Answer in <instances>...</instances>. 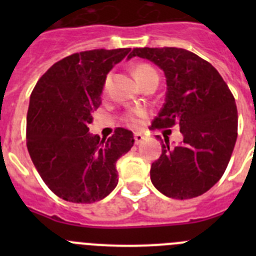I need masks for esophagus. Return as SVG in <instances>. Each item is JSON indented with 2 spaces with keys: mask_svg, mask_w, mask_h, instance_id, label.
Masks as SVG:
<instances>
[{
  "mask_svg": "<svg viewBox=\"0 0 256 256\" xmlns=\"http://www.w3.org/2000/svg\"><path fill=\"white\" fill-rule=\"evenodd\" d=\"M144 140V136L142 134V133H140V132L134 133V142H136V144H141Z\"/></svg>",
  "mask_w": 256,
  "mask_h": 256,
  "instance_id": "esophagus-1",
  "label": "esophagus"
}]
</instances>
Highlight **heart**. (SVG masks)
<instances>
[{"mask_svg":"<svg viewBox=\"0 0 256 256\" xmlns=\"http://www.w3.org/2000/svg\"><path fill=\"white\" fill-rule=\"evenodd\" d=\"M133 76L134 78L137 79V82L140 84L144 82V80H148V78L151 76H158V73H156V70L154 69L152 66L148 64H137L134 68H133ZM144 112L142 110H134V112H130L126 114V120L130 124V126H138L140 123V118L144 116Z\"/></svg>","mask_w":256,"mask_h":256,"instance_id":"b5f03b06","label":"heart"}]
</instances>
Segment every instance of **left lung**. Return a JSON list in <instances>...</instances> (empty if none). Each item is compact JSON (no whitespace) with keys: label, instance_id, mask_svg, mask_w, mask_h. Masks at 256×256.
I'll list each match as a JSON object with an SVG mask.
<instances>
[{"label":"left lung","instance_id":"1","mask_svg":"<svg viewBox=\"0 0 256 256\" xmlns=\"http://www.w3.org/2000/svg\"><path fill=\"white\" fill-rule=\"evenodd\" d=\"M162 69L165 102L150 130H162V155L152 162L151 182L162 195L187 200L202 195L222 178L237 140L234 97L218 70L194 52L177 47L133 48ZM180 126L182 144H168L169 128Z\"/></svg>","mask_w":256,"mask_h":256}]
</instances>
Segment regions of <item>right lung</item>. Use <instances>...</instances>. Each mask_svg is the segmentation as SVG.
I'll list each match as a JSON object with an SVG mask.
<instances>
[{"label":"right lung","mask_w":256,"mask_h":256,"mask_svg":"<svg viewBox=\"0 0 256 256\" xmlns=\"http://www.w3.org/2000/svg\"><path fill=\"white\" fill-rule=\"evenodd\" d=\"M130 48L91 50L52 65L36 84L26 114V148L47 187L76 204L100 201L118 184L116 160L133 133L116 128L108 140L88 132L100 108L106 76Z\"/></svg>","instance_id":"right-lung-1"}]
</instances>
